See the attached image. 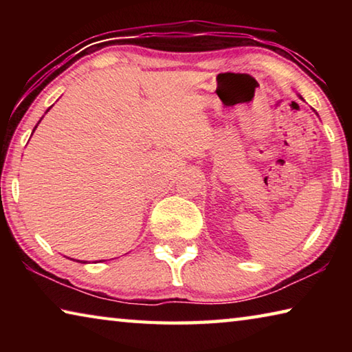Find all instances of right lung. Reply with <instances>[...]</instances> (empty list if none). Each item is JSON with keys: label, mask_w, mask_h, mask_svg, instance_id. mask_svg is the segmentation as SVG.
<instances>
[{"label": "right lung", "mask_w": 352, "mask_h": 352, "mask_svg": "<svg viewBox=\"0 0 352 352\" xmlns=\"http://www.w3.org/2000/svg\"><path fill=\"white\" fill-rule=\"evenodd\" d=\"M47 111H50V110H47ZM35 129H37V126H35ZM35 129H34V130H35ZM82 264H85V262H82Z\"/></svg>", "instance_id": "add662e5"}]
</instances>
